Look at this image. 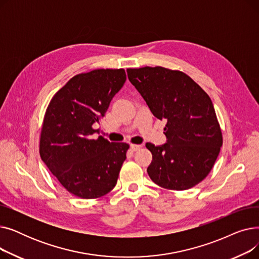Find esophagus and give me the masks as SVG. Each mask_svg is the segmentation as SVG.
Returning <instances> with one entry per match:
<instances>
[{"instance_id": "obj_1", "label": "esophagus", "mask_w": 259, "mask_h": 259, "mask_svg": "<svg viewBox=\"0 0 259 259\" xmlns=\"http://www.w3.org/2000/svg\"><path fill=\"white\" fill-rule=\"evenodd\" d=\"M141 145H135V144H131L130 145V148L132 149V151H138L139 149H141Z\"/></svg>"}]
</instances>
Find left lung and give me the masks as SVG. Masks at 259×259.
Returning <instances> with one entry per match:
<instances>
[{
  "label": "left lung",
  "instance_id": "1",
  "mask_svg": "<svg viewBox=\"0 0 259 259\" xmlns=\"http://www.w3.org/2000/svg\"><path fill=\"white\" fill-rule=\"evenodd\" d=\"M128 78L158 119H167V143H147L152 182L169 190H187L212 170L223 145L214 106L201 87L179 70L160 66L129 68Z\"/></svg>",
  "mask_w": 259,
  "mask_h": 259
}]
</instances>
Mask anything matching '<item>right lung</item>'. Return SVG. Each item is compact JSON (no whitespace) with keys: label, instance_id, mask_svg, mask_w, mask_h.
I'll return each instance as SVG.
<instances>
[{"label":"right lung","instance_id":"right-lung-1","mask_svg":"<svg viewBox=\"0 0 259 259\" xmlns=\"http://www.w3.org/2000/svg\"><path fill=\"white\" fill-rule=\"evenodd\" d=\"M124 69H95L67 81L51 99L40 131L39 155L68 192L91 199L115 187L129 145L110 143L92 128L124 86Z\"/></svg>","mask_w":259,"mask_h":259}]
</instances>
